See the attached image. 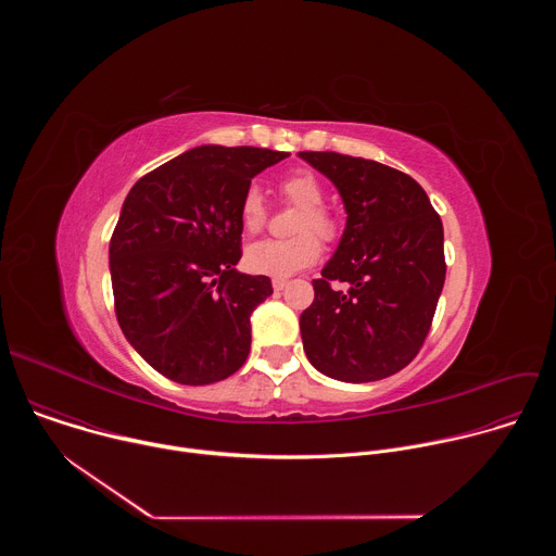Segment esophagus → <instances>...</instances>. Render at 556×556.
I'll return each mask as SVG.
<instances>
[{
    "label": "esophagus",
    "instance_id": "esophagus-1",
    "mask_svg": "<svg viewBox=\"0 0 556 556\" xmlns=\"http://www.w3.org/2000/svg\"><path fill=\"white\" fill-rule=\"evenodd\" d=\"M286 283H288V279H281V277H275V279H273V288H275V290H283Z\"/></svg>",
    "mask_w": 556,
    "mask_h": 556
}]
</instances>
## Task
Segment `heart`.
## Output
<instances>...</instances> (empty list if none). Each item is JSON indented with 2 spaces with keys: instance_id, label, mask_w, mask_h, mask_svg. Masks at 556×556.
<instances>
[{
  "instance_id": "heart-1",
  "label": "heart",
  "mask_w": 556,
  "mask_h": 556,
  "mask_svg": "<svg viewBox=\"0 0 556 556\" xmlns=\"http://www.w3.org/2000/svg\"><path fill=\"white\" fill-rule=\"evenodd\" d=\"M283 198L301 206L294 219V237L288 240H262L247 249L244 264L255 275L266 277H290L321 257V242L315 235L319 233L324 242H334L341 224L339 217L324 206L326 191L314 174L309 172H294L286 176L279 185ZM242 224L249 232H257L266 224V204L260 189L251 187L240 206Z\"/></svg>"
}]
</instances>
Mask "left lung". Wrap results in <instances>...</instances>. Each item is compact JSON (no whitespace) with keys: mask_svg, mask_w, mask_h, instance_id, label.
<instances>
[{"mask_svg":"<svg viewBox=\"0 0 556 556\" xmlns=\"http://www.w3.org/2000/svg\"><path fill=\"white\" fill-rule=\"evenodd\" d=\"M339 189L348 224L314 279L299 326L307 361L343 382H369L420 352L444 286V230L425 189L407 174L334 151H299ZM332 280L349 283L334 291Z\"/></svg>","mask_w":556,"mask_h":556,"instance_id":"8db88e82","label":"left lung"}]
</instances>
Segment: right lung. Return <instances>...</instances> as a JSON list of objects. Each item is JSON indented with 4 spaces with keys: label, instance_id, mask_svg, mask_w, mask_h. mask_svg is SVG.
<instances>
[{
    "label": "right lung",
    "instance_id": "add662e5",
    "mask_svg": "<svg viewBox=\"0 0 556 556\" xmlns=\"http://www.w3.org/2000/svg\"><path fill=\"white\" fill-rule=\"evenodd\" d=\"M290 153L202 144L142 176L110 242L116 319L131 348L180 384H211L251 352V314L273 294L237 273L251 180Z\"/></svg>",
    "mask_w": 556,
    "mask_h": 556
}]
</instances>
